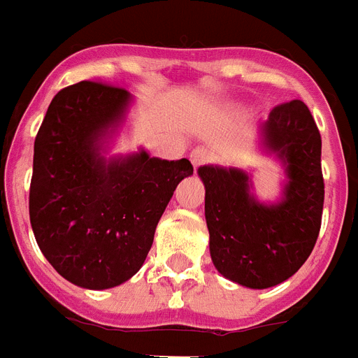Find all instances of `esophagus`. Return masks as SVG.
I'll use <instances>...</instances> for the list:
<instances>
[{
	"label": "esophagus",
	"mask_w": 358,
	"mask_h": 358,
	"mask_svg": "<svg viewBox=\"0 0 358 358\" xmlns=\"http://www.w3.org/2000/svg\"><path fill=\"white\" fill-rule=\"evenodd\" d=\"M189 158H191V164H193L194 167H200V165L208 164L209 158H211V152H209L206 147H196V149L191 150Z\"/></svg>",
	"instance_id": "esophagus-1"
}]
</instances>
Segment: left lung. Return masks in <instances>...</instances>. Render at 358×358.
<instances>
[{"label": "left lung", "mask_w": 358, "mask_h": 358, "mask_svg": "<svg viewBox=\"0 0 358 358\" xmlns=\"http://www.w3.org/2000/svg\"><path fill=\"white\" fill-rule=\"evenodd\" d=\"M263 145L287 171L280 204L257 202L243 171L199 169L215 268L250 289H268L300 270L316 245L324 209L320 130L303 101L294 99L270 112Z\"/></svg>", "instance_id": "8db88e82"}]
</instances>
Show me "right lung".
<instances>
[{
    "instance_id": "add662e5",
    "label": "right lung",
    "mask_w": 358,
    "mask_h": 358,
    "mask_svg": "<svg viewBox=\"0 0 358 358\" xmlns=\"http://www.w3.org/2000/svg\"><path fill=\"white\" fill-rule=\"evenodd\" d=\"M129 103L115 84H71L55 95L34 139V237L58 274L84 289L117 287L141 268L174 189L193 174L185 158L141 150L106 162L99 154V139Z\"/></svg>"
}]
</instances>
